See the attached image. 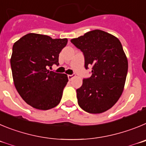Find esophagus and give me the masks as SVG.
I'll return each instance as SVG.
<instances>
[{"instance_id":"obj_1","label":"esophagus","mask_w":146,"mask_h":146,"mask_svg":"<svg viewBox=\"0 0 146 146\" xmlns=\"http://www.w3.org/2000/svg\"><path fill=\"white\" fill-rule=\"evenodd\" d=\"M75 76H76V75H75L74 73H73V74H72V75H68V79H69V80H71L72 78H73V77H74Z\"/></svg>"}]
</instances>
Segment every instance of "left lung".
I'll return each mask as SVG.
<instances>
[{
  "mask_svg": "<svg viewBox=\"0 0 146 146\" xmlns=\"http://www.w3.org/2000/svg\"><path fill=\"white\" fill-rule=\"evenodd\" d=\"M83 52L84 67L92 76L76 89L78 106L89 113H100L112 108L121 97L128 62L120 40L100 30L89 31L70 40Z\"/></svg>",
  "mask_w": 146,
  "mask_h": 146,
  "instance_id": "8db88e82",
  "label": "left lung"
}]
</instances>
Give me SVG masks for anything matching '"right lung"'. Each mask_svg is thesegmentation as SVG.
I'll return each mask as SVG.
<instances>
[{
  "instance_id": "right-lung-1",
  "label": "right lung",
  "mask_w": 146,
  "mask_h": 146,
  "mask_svg": "<svg viewBox=\"0 0 146 146\" xmlns=\"http://www.w3.org/2000/svg\"><path fill=\"white\" fill-rule=\"evenodd\" d=\"M67 43V38L36 33L27 34L14 43L11 57L14 86L32 107L45 111L60 103L68 76L48 68L58 66L59 54Z\"/></svg>"
}]
</instances>
